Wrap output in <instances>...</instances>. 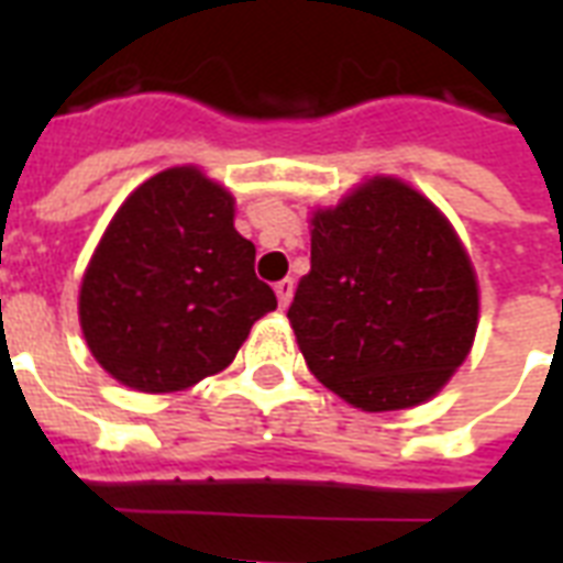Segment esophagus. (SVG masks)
Returning a JSON list of instances; mask_svg holds the SVG:
<instances>
[{"mask_svg":"<svg viewBox=\"0 0 563 563\" xmlns=\"http://www.w3.org/2000/svg\"><path fill=\"white\" fill-rule=\"evenodd\" d=\"M274 291H277V300H280V307L286 309V307H289V300H291V291H295V280H291V277H286V280L274 283Z\"/></svg>","mask_w":563,"mask_h":563,"instance_id":"1","label":"esophagus"}]
</instances>
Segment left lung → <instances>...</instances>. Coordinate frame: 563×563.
I'll return each instance as SVG.
<instances>
[{
  "label": "left lung",
  "instance_id": "left-lung-1",
  "mask_svg": "<svg viewBox=\"0 0 563 563\" xmlns=\"http://www.w3.org/2000/svg\"><path fill=\"white\" fill-rule=\"evenodd\" d=\"M476 318L471 260L420 192L374 178L316 212L289 321L309 371L351 406L429 400L471 351Z\"/></svg>",
  "mask_w": 563,
  "mask_h": 563
}]
</instances>
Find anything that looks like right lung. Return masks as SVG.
<instances>
[{
	"label": "right lung",
	"instance_id": "right-lung-1",
	"mask_svg": "<svg viewBox=\"0 0 563 563\" xmlns=\"http://www.w3.org/2000/svg\"><path fill=\"white\" fill-rule=\"evenodd\" d=\"M233 228V198L192 166L128 195L92 254L78 298L87 347L136 391H184L233 362L277 309Z\"/></svg>",
	"mask_w": 563,
	"mask_h": 563
}]
</instances>
